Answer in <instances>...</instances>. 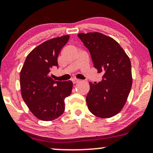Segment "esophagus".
Listing matches in <instances>:
<instances>
[{
    "instance_id": "1",
    "label": "esophagus",
    "mask_w": 153,
    "mask_h": 153,
    "mask_svg": "<svg viewBox=\"0 0 153 153\" xmlns=\"http://www.w3.org/2000/svg\"><path fill=\"white\" fill-rule=\"evenodd\" d=\"M72 81H73V83L75 84V83H77V82H78L79 81H80V80H79L78 79H76V78H73V80H72Z\"/></svg>"
}]
</instances>
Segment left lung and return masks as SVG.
<instances>
[{"mask_svg":"<svg viewBox=\"0 0 153 153\" xmlns=\"http://www.w3.org/2000/svg\"><path fill=\"white\" fill-rule=\"evenodd\" d=\"M78 37L90 52L95 68L103 73L102 80L89 82L88 108L100 118H110L122 109L131 91V62L119 44L99 32L80 33Z\"/></svg>","mask_w":153,"mask_h":153,"instance_id":"8db88e82","label":"left lung"}]
</instances>
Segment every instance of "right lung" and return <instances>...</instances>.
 <instances>
[{
	"label": "right lung",
	"mask_w": 153,
	"mask_h": 153,
	"mask_svg": "<svg viewBox=\"0 0 153 153\" xmlns=\"http://www.w3.org/2000/svg\"><path fill=\"white\" fill-rule=\"evenodd\" d=\"M69 35L51 39L27 55L20 73L22 96L36 118L52 121L65 111L64 100L71 94L73 82L55 81L51 70L58 68L57 57L69 39Z\"/></svg>",
	"instance_id": "obj_1"
}]
</instances>
